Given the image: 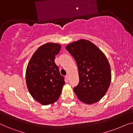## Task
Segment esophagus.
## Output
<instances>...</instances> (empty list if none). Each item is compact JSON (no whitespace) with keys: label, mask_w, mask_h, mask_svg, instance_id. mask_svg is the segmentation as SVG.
<instances>
[{"label":"esophagus","mask_w":133,"mask_h":133,"mask_svg":"<svg viewBox=\"0 0 133 133\" xmlns=\"http://www.w3.org/2000/svg\"><path fill=\"white\" fill-rule=\"evenodd\" d=\"M66 79H67V81L69 80V75H66Z\"/></svg>","instance_id":"obj_1"}]
</instances>
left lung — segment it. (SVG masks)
Masks as SVG:
<instances>
[{
  "label": "left lung",
  "mask_w": 133,
  "mask_h": 133,
  "mask_svg": "<svg viewBox=\"0 0 133 133\" xmlns=\"http://www.w3.org/2000/svg\"><path fill=\"white\" fill-rule=\"evenodd\" d=\"M66 49L76 60L79 82L73 88L79 100L91 104L101 100L111 82L109 63L104 53L90 41L80 39Z\"/></svg>",
  "instance_id": "8db88e82"
}]
</instances>
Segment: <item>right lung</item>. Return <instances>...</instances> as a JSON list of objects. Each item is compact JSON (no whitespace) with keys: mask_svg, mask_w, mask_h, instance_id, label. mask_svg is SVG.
Returning a JSON list of instances; mask_svg holds the SVG:
<instances>
[{"mask_svg":"<svg viewBox=\"0 0 133 133\" xmlns=\"http://www.w3.org/2000/svg\"><path fill=\"white\" fill-rule=\"evenodd\" d=\"M60 49L58 43L42 45L35 51L27 65V88L33 98L42 105L57 102L65 84L64 77L60 75L54 61Z\"/></svg>","mask_w":133,"mask_h":133,"instance_id":"1","label":"right lung"}]
</instances>
